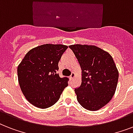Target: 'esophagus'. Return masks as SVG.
Segmentation results:
<instances>
[{
    "mask_svg": "<svg viewBox=\"0 0 133 133\" xmlns=\"http://www.w3.org/2000/svg\"><path fill=\"white\" fill-rule=\"evenodd\" d=\"M75 73L74 72H72V74H71V75L70 76V79H71V80H72L73 79H74V77H75Z\"/></svg>",
    "mask_w": 133,
    "mask_h": 133,
    "instance_id": "esophagus-1",
    "label": "esophagus"
}]
</instances>
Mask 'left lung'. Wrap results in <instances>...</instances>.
<instances>
[{"label": "left lung", "instance_id": "obj_1", "mask_svg": "<svg viewBox=\"0 0 133 133\" xmlns=\"http://www.w3.org/2000/svg\"><path fill=\"white\" fill-rule=\"evenodd\" d=\"M72 50L82 70L80 86L75 89L77 101L85 109L95 111L113 97L119 72L110 54L96 46L72 45Z\"/></svg>", "mask_w": 133, "mask_h": 133}]
</instances>
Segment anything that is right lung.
I'll return each mask as SVG.
<instances>
[{
    "instance_id": "obj_1",
    "label": "right lung",
    "mask_w": 133,
    "mask_h": 133,
    "mask_svg": "<svg viewBox=\"0 0 133 133\" xmlns=\"http://www.w3.org/2000/svg\"><path fill=\"white\" fill-rule=\"evenodd\" d=\"M67 49L63 45L38 46L25 54L18 67L20 87L34 106L43 109L55 104L68 85V78L57 74L58 61Z\"/></svg>"
}]
</instances>
